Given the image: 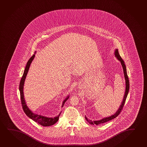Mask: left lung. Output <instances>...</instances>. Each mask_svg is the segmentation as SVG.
<instances>
[{
	"mask_svg": "<svg viewBox=\"0 0 147 147\" xmlns=\"http://www.w3.org/2000/svg\"><path fill=\"white\" fill-rule=\"evenodd\" d=\"M115 55L116 57H117V59L119 60L120 62H121L122 68H123V70L124 75V78H125V85H126V89L125 92V94L124 95L123 99L122 102V104L120 105V107H119V109L117 111L116 113L114 114V115H111V116L110 117H106V118H104L103 119H101L100 120H98V121H92L91 120H89L87 119V118L85 117V119L87 120L88 122H89L90 124H92V125H99L100 124L104 123L106 122L110 121L112 119H114L116 117H117L118 115L120 114V113H121L122 109L123 108L124 105L125 104V102L126 99L127 98V96L128 93L129 92V79H128V77L127 74V71H126V68L125 65L124 64V62L123 60H122L121 57H120V55H119V52H118V49H116L115 51Z\"/></svg>",
	"mask_w": 147,
	"mask_h": 147,
	"instance_id": "left-lung-1",
	"label": "left lung"
}]
</instances>
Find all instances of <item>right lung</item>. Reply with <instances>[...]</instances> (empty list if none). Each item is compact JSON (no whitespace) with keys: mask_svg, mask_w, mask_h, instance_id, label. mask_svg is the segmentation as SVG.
<instances>
[{"mask_svg":"<svg viewBox=\"0 0 147 147\" xmlns=\"http://www.w3.org/2000/svg\"><path fill=\"white\" fill-rule=\"evenodd\" d=\"M35 53L33 55H32L31 57H30V59L28 60L27 65L26 66L23 75V76L22 77L21 81H20V83L19 90L20 92V96H21L22 106L24 112H25V113L28 117L32 119L34 121L37 122L38 123L40 124L41 125L43 126H49L53 125L58 121L61 113L57 116L54 117V118H49V117H45V116H41V115L35 114L33 113L27 106V105L26 104L25 100L24 99V96L23 87L24 82H25L26 77V76L27 75V73H28V71L29 69L30 65L31 64L32 61L33 60L34 57H35ZM69 97V96H68L66 98V99L64 100L63 102L62 107H63L65 102H66V100H68Z\"/></svg>","mask_w":147,"mask_h":147,"instance_id":"obj_1","label":"right lung"}]
</instances>
